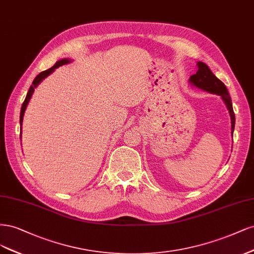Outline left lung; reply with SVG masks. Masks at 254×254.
Returning <instances> with one entry per match:
<instances>
[{
    "label": "left lung",
    "instance_id": "left-lung-1",
    "mask_svg": "<svg viewBox=\"0 0 254 254\" xmlns=\"http://www.w3.org/2000/svg\"><path fill=\"white\" fill-rule=\"evenodd\" d=\"M197 67H198V70L190 77V82L196 87H199L203 89V91L212 93V94H216L223 98L225 104L227 105V109L229 110V113H230L231 127H232L231 129L233 134L234 126H235V115L232 108L231 98L228 93L226 85L214 75L213 72L211 71V69L208 67L207 64H204L202 62H197Z\"/></svg>",
    "mask_w": 254,
    "mask_h": 254
}]
</instances>
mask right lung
<instances>
[{
	"mask_svg": "<svg viewBox=\"0 0 254 254\" xmlns=\"http://www.w3.org/2000/svg\"><path fill=\"white\" fill-rule=\"evenodd\" d=\"M69 61L67 60V59H62V60H60V61H58L57 62L53 67H51V68H48V69H46V70H44V71H42V72H40L39 75L35 78V80L32 81V84H31V86L29 87V89H28V93H27V95H26V98H25V100H24V102H23V104H22V108H21V114H20V126H22V122H23V116H24V112H25V110H26V106H27V104H28V102H29V100H30V98H31V96H32V93H34V91H35V87L41 82V81H42L45 77H47L48 75H51V73L57 68V67H59V66H61V65H63V64H66V63H68ZM21 129H22V127H21ZM21 133H22V130L20 132V138H21Z\"/></svg>",
	"mask_w": 254,
	"mask_h": 254,
	"instance_id": "right-lung-1",
	"label": "right lung"
}]
</instances>
